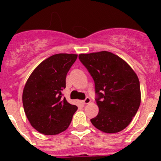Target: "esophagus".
Listing matches in <instances>:
<instances>
[{
    "label": "esophagus",
    "mask_w": 161,
    "mask_h": 161,
    "mask_svg": "<svg viewBox=\"0 0 161 161\" xmlns=\"http://www.w3.org/2000/svg\"><path fill=\"white\" fill-rule=\"evenodd\" d=\"M90 102H91V100H90V97H86V98L85 100H82V103H83L84 104H89V103H90Z\"/></svg>",
    "instance_id": "esophagus-1"
}]
</instances>
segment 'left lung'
<instances>
[{
    "label": "left lung",
    "instance_id": "left-lung-1",
    "mask_svg": "<svg viewBox=\"0 0 161 161\" xmlns=\"http://www.w3.org/2000/svg\"><path fill=\"white\" fill-rule=\"evenodd\" d=\"M79 58L95 83L99 113L91 123L106 133L125 129L141 102L140 84L135 71L124 60L108 51L82 53Z\"/></svg>",
    "mask_w": 161,
    "mask_h": 161
}]
</instances>
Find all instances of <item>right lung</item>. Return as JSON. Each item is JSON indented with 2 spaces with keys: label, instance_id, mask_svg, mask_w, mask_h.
Instances as JSON below:
<instances>
[{
  "label": "right lung",
  "instance_id": "right-lung-1",
  "mask_svg": "<svg viewBox=\"0 0 161 161\" xmlns=\"http://www.w3.org/2000/svg\"><path fill=\"white\" fill-rule=\"evenodd\" d=\"M77 54L58 53L40 63L30 75L22 93V103L31 125L44 135H57L69 128L75 105L63 97L66 76Z\"/></svg>",
  "mask_w": 161,
  "mask_h": 161
}]
</instances>
